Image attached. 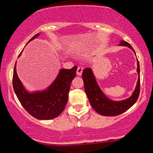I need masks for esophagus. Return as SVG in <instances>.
Wrapping results in <instances>:
<instances>
[{"label": "esophagus", "instance_id": "1", "mask_svg": "<svg viewBox=\"0 0 153 153\" xmlns=\"http://www.w3.org/2000/svg\"><path fill=\"white\" fill-rule=\"evenodd\" d=\"M82 67H78V69H77V75H79V76H80V75H82Z\"/></svg>", "mask_w": 153, "mask_h": 153}]
</instances>
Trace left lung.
<instances>
[{
  "label": "left lung",
  "instance_id": "8db88e82",
  "mask_svg": "<svg viewBox=\"0 0 153 153\" xmlns=\"http://www.w3.org/2000/svg\"><path fill=\"white\" fill-rule=\"evenodd\" d=\"M120 45L127 46L134 51L132 47L127 42L121 41ZM137 73L139 74L137 84L136 88H135L134 93L131 95V97L121 101H113L111 100L108 99L103 94L101 89L99 88L91 68H85L82 71V77L84 82L85 94H86L88 98L91 106L99 114L106 116V117L117 116L127 111L130 107L134 104L137 100L138 99L140 92V64H139L138 59Z\"/></svg>",
  "mask_w": 153,
  "mask_h": 153
}]
</instances>
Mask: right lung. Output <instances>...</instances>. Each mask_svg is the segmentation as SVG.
<instances>
[{"label": "right lung", "instance_id": "right-lung-1", "mask_svg": "<svg viewBox=\"0 0 153 153\" xmlns=\"http://www.w3.org/2000/svg\"><path fill=\"white\" fill-rule=\"evenodd\" d=\"M39 35V33L34 35L29 41ZM76 71L77 66L70 70H60L57 78L47 90L29 94L24 89L18 78L15 65L13 75V90L22 106L34 118L41 120L56 118L66 106L71 83L75 77Z\"/></svg>", "mask_w": 153, "mask_h": 153}]
</instances>
